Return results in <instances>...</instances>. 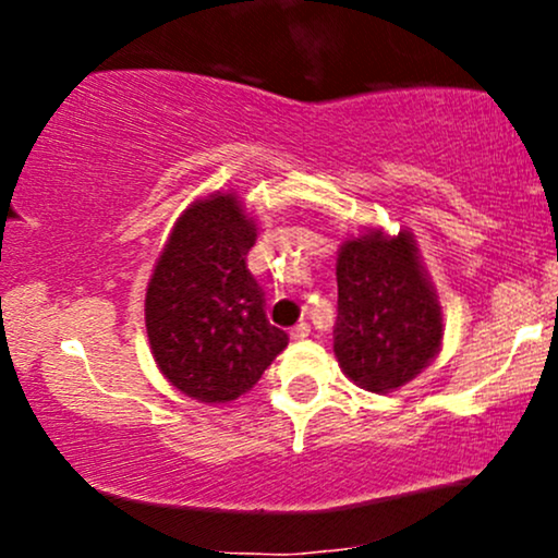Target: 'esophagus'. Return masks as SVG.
<instances>
[{
    "label": "esophagus",
    "instance_id": "obj_1",
    "mask_svg": "<svg viewBox=\"0 0 558 558\" xmlns=\"http://www.w3.org/2000/svg\"><path fill=\"white\" fill-rule=\"evenodd\" d=\"M310 330H312L310 323H299L296 328L291 330V338H293V341H304V338L310 336Z\"/></svg>",
    "mask_w": 558,
    "mask_h": 558
}]
</instances>
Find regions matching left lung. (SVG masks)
<instances>
[{"instance_id":"1","label":"left lung","mask_w":558,"mask_h":558,"mask_svg":"<svg viewBox=\"0 0 558 558\" xmlns=\"http://www.w3.org/2000/svg\"><path fill=\"white\" fill-rule=\"evenodd\" d=\"M338 319L332 351L360 388L388 393L435 360L444 317L409 230H367L343 241L336 265Z\"/></svg>"}]
</instances>
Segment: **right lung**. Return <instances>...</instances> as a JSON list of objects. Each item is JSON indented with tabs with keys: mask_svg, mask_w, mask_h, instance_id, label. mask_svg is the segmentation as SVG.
Here are the masks:
<instances>
[{
	"mask_svg": "<svg viewBox=\"0 0 558 558\" xmlns=\"http://www.w3.org/2000/svg\"><path fill=\"white\" fill-rule=\"evenodd\" d=\"M257 226L233 194L198 198L178 217L149 288L146 332L157 367L181 393L226 403L257 386L288 345L246 267Z\"/></svg>",
	"mask_w": 558,
	"mask_h": 558,
	"instance_id": "add662e5",
	"label": "right lung"
}]
</instances>
